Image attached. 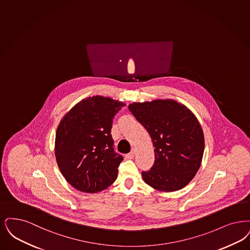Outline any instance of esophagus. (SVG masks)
Instances as JSON below:
<instances>
[{
    "label": "esophagus",
    "mask_w": 250,
    "mask_h": 250,
    "mask_svg": "<svg viewBox=\"0 0 250 250\" xmlns=\"http://www.w3.org/2000/svg\"><path fill=\"white\" fill-rule=\"evenodd\" d=\"M135 155H136V150L133 149V150L130 151L129 153H127V154L125 155V157H126L127 159H133V158L135 157Z\"/></svg>",
    "instance_id": "esophagus-1"
}]
</instances>
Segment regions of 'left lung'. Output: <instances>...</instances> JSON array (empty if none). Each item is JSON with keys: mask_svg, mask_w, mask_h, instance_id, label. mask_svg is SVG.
<instances>
[{"mask_svg": "<svg viewBox=\"0 0 250 250\" xmlns=\"http://www.w3.org/2000/svg\"><path fill=\"white\" fill-rule=\"evenodd\" d=\"M128 109L146 128L155 147V160L143 180L155 190L184 188L199 169L205 149L202 127L186 106L172 100L132 103Z\"/></svg>", "mask_w": 250, "mask_h": 250, "instance_id": "1", "label": "left lung"}]
</instances>
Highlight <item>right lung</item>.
Here are the masks:
<instances>
[{"instance_id": "add662e5", "label": "right lung", "mask_w": 250, "mask_h": 250, "mask_svg": "<svg viewBox=\"0 0 250 250\" xmlns=\"http://www.w3.org/2000/svg\"><path fill=\"white\" fill-rule=\"evenodd\" d=\"M124 106L110 98L89 97L62 118L56 133L55 154L61 174L75 189L96 193L117 179L124 158L114 151L110 129Z\"/></svg>"}]
</instances>
